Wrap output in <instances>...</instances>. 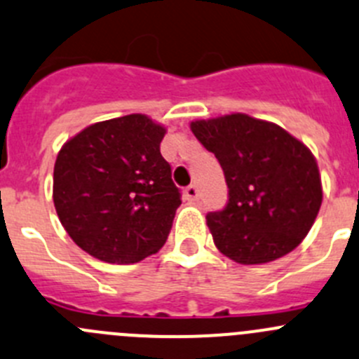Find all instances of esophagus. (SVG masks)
I'll return each instance as SVG.
<instances>
[{
    "label": "esophagus",
    "instance_id": "34e87169",
    "mask_svg": "<svg viewBox=\"0 0 359 359\" xmlns=\"http://www.w3.org/2000/svg\"><path fill=\"white\" fill-rule=\"evenodd\" d=\"M198 196H200V191H198L196 186H189L186 187V198L189 201H196Z\"/></svg>",
    "mask_w": 359,
    "mask_h": 359
}]
</instances>
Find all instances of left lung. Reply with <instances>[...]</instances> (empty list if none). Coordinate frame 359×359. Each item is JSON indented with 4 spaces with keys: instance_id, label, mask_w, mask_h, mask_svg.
<instances>
[{
    "instance_id": "obj_1",
    "label": "left lung",
    "mask_w": 359,
    "mask_h": 359,
    "mask_svg": "<svg viewBox=\"0 0 359 359\" xmlns=\"http://www.w3.org/2000/svg\"><path fill=\"white\" fill-rule=\"evenodd\" d=\"M191 131L214 152L228 184V205L207 214L215 247L240 264H263L297 249L323 203L311 149L247 114L201 119Z\"/></svg>"
}]
</instances>
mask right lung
Returning a JSON list of instances; mask_svg holds the SVG:
<instances>
[{"mask_svg":"<svg viewBox=\"0 0 359 359\" xmlns=\"http://www.w3.org/2000/svg\"><path fill=\"white\" fill-rule=\"evenodd\" d=\"M166 128L130 114L83 128L59 151L52 198L73 242L105 263L130 264L165 245L180 193L159 145Z\"/></svg>","mask_w":359,"mask_h":359,"instance_id":"right-lung-1","label":"right lung"}]
</instances>
